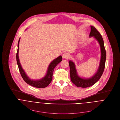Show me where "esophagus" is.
Returning a JSON list of instances; mask_svg holds the SVG:
<instances>
[{
	"mask_svg": "<svg viewBox=\"0 0 120 120\" xmlns=\"http://www.w3.org/2000/svg\"><path fill=\"white\" fill-rule=\"evenodd\" d=\"M70 57V55L68 53H65L63 55V58L65 59H68Z\"/></svg>",
	"mask_w": 120,
	"mask_h": 120,
	"instance_id": "obj_1",
	"label": "esophagus"
}]
</instances>
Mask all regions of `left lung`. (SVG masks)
Wrapping results in <instances>:
<instances>
[{"label":"left lung","instance_id":"8db88e82","mask_svg":"<svg viewBox=\"0 0 120 120\" xmlns=\"http://www.w3.org/2000/svg\"><path fill=\"white\" fill-rule=\"evenodd\" d=\"M90 26L91 32L89 36V37H94V38L97 40L100 47L101 58L97 72L93 76L90 78H84L78 76L74 63L72 61L70 60L69 61V64L70 66L71 80L77 87L86 88L89 87L94 84L98 81L102 75L105 67L106 54L103 39L102 36L96 28L92 26Z\"/></svg>","mask_w":120,"mask_h":120}]
</instances>
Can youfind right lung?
I'll use <instances>...</instances> for the list:
<instances>
[{"mask_svg":"<svg viewBox=\"0 0 120 120\" xmlns=\"http://www.w3.org/2000/svg\"><path fill=\"white\" fill-rule=\"evenodd\" d=\"M20 40V38H19L18 43V49H17V52L16 53V61H17V65L18 66L19 70L22 77L23 78V80L26 83L34 87H38V88H44V87H47L50 84V83L51 82L52 80L53 73L55 67L62 60V56L61 55L59 56L58 57L50 63L48 68L47 73L43 78H42L41 79L36 80L31 79L28 77V76H27L25 71L22 69V65H21V63L20 62L19 56H18Z\"/></svg>","mask_w":120,"mask_h":120,"instance_id":"1","label":"right lung"}]
</instances>
